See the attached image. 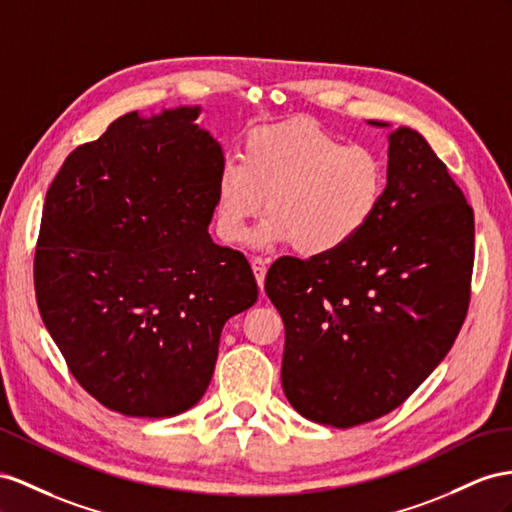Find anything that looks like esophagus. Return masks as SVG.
Returning a JSON list of instances; mask_svg holds the SVG:
<instances>
[{
  "label": "esophagus",
  "instance_id": "34e87169",
  "mask_svg": "<svg viewBox=\"0 0 512 512\" xmlns=\"http://www.w3.org/2000/svg\"><path fill=\"white\" fill-rule=\"evenodd\" d=\"M268 264H270V259H268V257H261V255H257V257H253V259H251V266H253L255 279H257V285H259V290H261V292H264V281H266Z\"/></svg>",
  "mask_w": 512,
  "mask_h": 512
}]
</instances>
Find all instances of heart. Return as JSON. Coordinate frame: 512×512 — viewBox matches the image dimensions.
<instances>
[{"instance_id":"b5f03b06","label":"heart","mask_w":512,"mask_h":512,"mask_svg":"<svg viewBox=\"0 0 512 512\" xmlns=\"http://www.w3.org/2000/svg\"><path fill=\"white\" fill-rule=\"evenodd\" d=\"M387 190V164L368 144H346L309 119L257 127L242 144V162L222 164L216 229L242 242L266 199L257 246L292 244L303 257H331L372 225Z\"/></svg>"}]
</instances>
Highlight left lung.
I'll list each match as a JSON object with an SVG mask.
<instances>
[{"mask_svg":"<svg viewBox=\"0 0 512 512\" xmlns=\"http://www.w3.org/2000/svg\"><path fill=\"white\" fill-rule=\"evenodd\" d=\"M387 142L385 199L361 238L266 274L285 324V396L335 428L398 409L448 355L469 305L474 212L419 131L396 127Z\"/></svg>","mask_w":512,"mask_h":512,"instance_id":"1","label":"left lung"}]
</instances>
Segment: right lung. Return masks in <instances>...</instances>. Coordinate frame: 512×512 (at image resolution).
<instances>
[{
	"label": "right lung",
	"mask_w": 512,
	"mask_h": 512,
	"mask_svg": "<svg viewBox=\"0 0 512 512\" xmlns=\"http://www.w3.org/2000/svg\"><path fill=\"white\" fill-rule=\"evenodd\" d=\"M199 114L121 116L67 157L45 196L38 309L77 383L129 417L192 409L222 326L257 300L246 257L207 231L225 157Z\"/></svg>",
	"instance_id": "right-lung-1"
}]
</instances>
